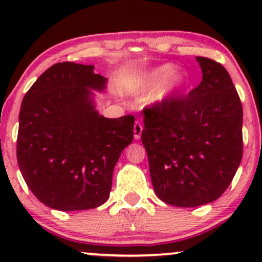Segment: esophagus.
Returning <instances> with one entry per match:
<instances>
[{"mask_svg":"<svg viewBox=\"0 0 262 262\" xmlns=\"http://www.w3.org/2000/svg\"><path fill=\"white\" fill-rule=\"evenodd\" d=\"M141 132H143V124L139 121H137L134 123V138L135 139H139Z\"/></svg>","mask_w":262,"mask_h":262,"instance_id":"esophagus-1","label":"esophagus"}]
</instances>
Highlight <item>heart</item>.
I'll list each match as a JSON object with an SVG mask.
<instances>
[{
  "label": "heart",
  "mask_w": 262,
  "mask_h": 262,
  "mask_svg": "<svg viewBox=\"0 0 262 262\" xmlns=\"http://www.w3.org/2000/svg\"><path fill=\"white\" fill-rule=\"evenodd\" d=\"M175 71L176 66L172 64H165L151 69L135 81L134 86L132 87V92H148L160 85L159 90H156L154 95L150 97V101L152 103L164 102L173 93L181 91L188 82L187 75L185 73H175Z\"/></svg>",
  "instance_id": "1"
}]
</instances>
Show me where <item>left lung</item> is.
<instances>
[{
	"instance_id": "left-lung-1",
	"label": "left lung",
	"mask_w": 262,
	"mask_h": 262,
	"mask_svg": "<svg viewBox=\"0 0 262 262\" xmlns=\"http://www.w3.org/2000/svg\"><path fill=\"white\" fill-rule=\"evenodd\" d=\"M202 81L186 97L145 108L141 141L156 196L198 207L229 187L243 158V106L224 66L197 56Z\"/></svg>"
}]
</instances>
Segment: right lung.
Wrapping results in <instances>:
<instances>
[{
    "label": "right lung",
    "mask_w": 262,
    "mask_h": 262,
    "mask_svg": "<svg viewBox=\"0 0 262 262\" xmlns=\"http://www.w3.org/2000/svg\"><path fill=\"white\" fill-rule=\"evenodd\" d=\"M93 65L65 61L50 66L23 97L17 161L35 197L58 210L103 204L113 170L133 140L135 118H106L95 110L92 90L107 79Z\"/></svg>",
    "instance_id": "add662e5"
}]
</instances>
